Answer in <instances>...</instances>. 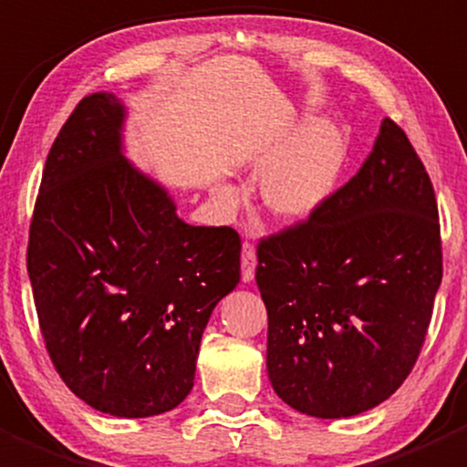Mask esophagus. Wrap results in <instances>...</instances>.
<instances>
[{
	"mask_svg": "<svg viewBox=\"0 0 467 467\" xmlns=\"http://www.w3.org/2000/svg\"><path fill=\"white\" fill-rule=\"evenodd\" d=\"M255 266H257V255L255 248L251 242H244L242 246V277L244 282H251L255 277Z\"/></svg>",
	"mask_w": 467,
	"mask_h": 467,
	"instance_id": "obj_1",
	"label": "esophagus"
}]
</instances>
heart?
<instances>
[{"label":"heart","mask_w":467,"mask_h":467,"mask_svg":"<svg viewBox=\"0 0 467 467\" xmlns=\"http://www.w3.org/2000/svg\"><path fill=\"white\" fill-rule=\"evenodd\" d=\"M341 135L329 126H318L291 150L277 158L260 181L264 210L280 221L312 216L337 187L343 167Z\"/></svg>","instance_id":"b5f03b06"}]
</instances>
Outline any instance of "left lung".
I'll use <instances>...</instances> for the list:
<instances>
[{
  "label": "left lung",
  "mask_w": 467,
  "mask_h": 467,
  "mask_svg": "<svg viewBox=\"0 0 467 467\" xmlns=\"http://www.w3.org/2000/svg\"><path fill=\"white\" fill-rule=\"evenodd\" d=\"M266 370L296 411L378 407L420 357L442 280L434 185L407 133L381 121L359 171L303 221L257 242Z\"/></svg>",
  "instance_id": "left-lung-1"
}]
</instances>
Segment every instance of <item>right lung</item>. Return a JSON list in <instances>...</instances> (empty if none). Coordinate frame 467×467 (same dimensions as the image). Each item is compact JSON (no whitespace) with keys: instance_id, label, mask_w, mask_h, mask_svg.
Wrapping results in <instances>:
<instances>
[{"instance_id":"1","label":"right lung","mask_w":467,"mask_h":467,"mask_svg":"<svg viewBox=\"0 0 467 467\" xmlns=\"http://www.w3.org/2000/svg\"><path fill=\"white\" fill-rule=\"evenodd\" d=\"M124 108L83 97L54 140L26 268L45 348L74 395L117 418L178 407L212 309L239 282L242 239L178 219L121 155Z\"/></svg>"}]
</instances>
